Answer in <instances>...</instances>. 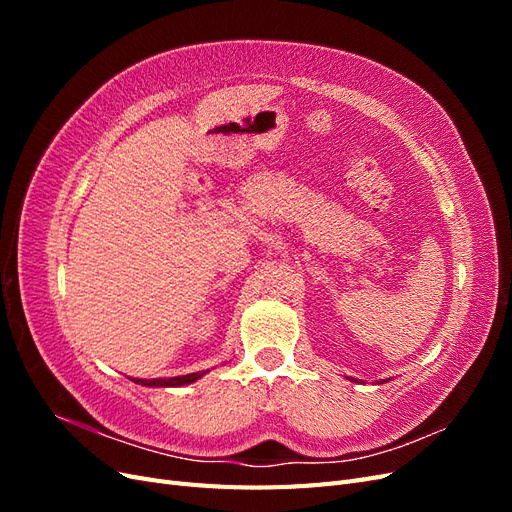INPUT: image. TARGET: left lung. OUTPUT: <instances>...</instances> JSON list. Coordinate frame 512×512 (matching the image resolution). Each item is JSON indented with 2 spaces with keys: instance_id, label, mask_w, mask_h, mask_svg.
<instances>
[{
  "instance_id": "obj_1",
  "label": "left lung",
  "mask_w": 512,
  "mask_h": 512,
  "mask_svg": "<svg viewBox=\"0 0 512 512\" xmlns=\"http://www.w3.org/2000/svg\"><path fill=\"white\" fill-rule=\"evenodd\" d=\"M382 382H386V380H382Z\"/></svg>"
}]
</instances>
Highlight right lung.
Returning <instances> with one entry per match:
<instances>
[{"label": "right lung", "instance_id": "right-lung-1", "mask_svg": "<svg viewBox=\"0 0 512 512\" xmlns=\"http://www.w3.org/2000/svg\"><path fill=\"white\" fill-rule=\"evenodd\" d=\"M209 369L205 371H196V374H185V376H175V378H153V380H143V378H132L136 384H143V386H185V384H192L198 378H203Z\"/></svg>", "mask_w": 512, "mask_h": 512}]
</instances>
